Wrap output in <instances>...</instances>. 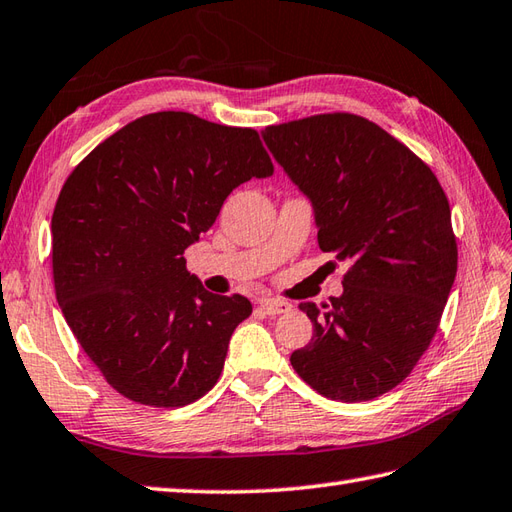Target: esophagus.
<instances>
[{"label":"esophagus","instance_id":"1","mask_svg":"<svg viewBox=\"0 0 512 512\" xmlns=\"http://www.w3.org/2000/svg\"><path fill=\"white\" fill-rule=\"evenodd\" d=\"M260 311L267 313V315H282V313H289L291 311V304L285 300H263L260 302Z\"/></svg>","mask_w":512,"mask_h":512}]
</instances>
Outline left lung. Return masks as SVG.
Masks as SVG:
<instances>
[{
  "label": "left lung",
  "mask_w": 512,
  "mask_h": 512,
  "mask_svg": "<svg viewBox=\"0 0 512 512\" xmlns=\"http://www.w3.org/2000/svg\"><path fill=\"white\" fill-rule=\"evenodd\" d=\"M263 140L309 199L322 252L348 263L342 295L300 304L313 337L291 366L326 399H377L423 357L456 280L445 190L405 144L352 113L267 127Z\"/></svg>",
  "instance_id": "8db88e82"
}]
</instances>
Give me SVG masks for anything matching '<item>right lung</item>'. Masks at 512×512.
Masks as SVG:
<instances>
[{"mask_svg":"<svg viewBox=\"0 0 512 512\" xmlns=\"http://www.w3.org/2000/svg\"><path fill=\"white\" fill-rule=\"evenodd\" d=\"M271 175L254 129L157 111L113 133L67 177L52 214L56 300L113 390L184 407L214 388L252 304L203 289L184 252L234 188Z\"/></svg>","mask_w":512,"mask_h":512,"instance_id":"1","label":"right lung"}]
</instances>
